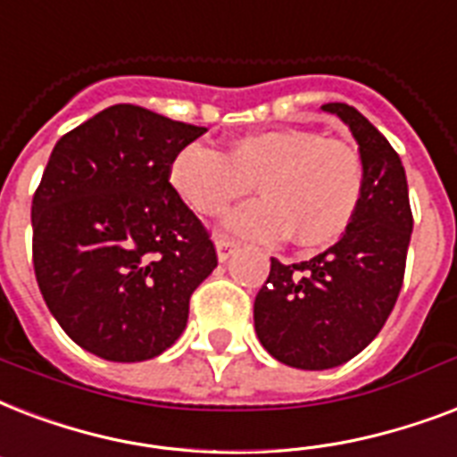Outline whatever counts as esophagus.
I'll return each mask as SVG.
<instances>
[{"mask_svg":"<svg viewBox=\"0 0 457 457\" xmlns=\"http://www.w3.org/2000/svg\"><path fill=\"white\" fill-rule=\"evenodd\" d=\"M236 253V243L228 238H224V236H217V254H219V260L226 262L231 254Z\"/></svg>","mask_w":457,"mask_h":457,"instance_id":"esophagus-1","label":"esophagus"}]
</instances>
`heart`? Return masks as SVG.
I'll return each mask as SVG.
<instances>
[{
	"label": "heart",
	"instance_id": "obj_1",
	"mask_svg": "<svg viewBox=\"0 0 457 457\" xmlns=\"http://www.w3.org/2000/svg\"><path fill=\"white\" fill-rule=\"evenodd\" d=\"M179 195L204 217H217L253 190L264 200L231 212L226 228L240 238L274 243L293 236L320 250L348 231L362 200V159L350 143L320 130L278 129L236 140L228 152L190 143L171 162Z\"/></svg>",
	"mask_w": 457,
	"mask_h": 457
}]
</instances>
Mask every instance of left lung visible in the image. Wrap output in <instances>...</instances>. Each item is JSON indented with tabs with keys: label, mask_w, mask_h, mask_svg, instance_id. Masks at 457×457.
Listing matches in <instances>:
<instances>
[{
	"label": "left lung",
	"mask_w": 457,
	"mask_h": 457,
	"mask_svg": "<svg viewBox=\"0 0 457 457\" xmlns=\"http://www.w3.org/2000/svg\"><path fill=\"white\" fill-rule=\"evenodd\" d=\"M362 159V200L343 238L300 264L271 257L254 298L257 338L278 362L331 370L377 338L394 310L408 257L412 210L398 152L355 107L328 102Z\"/></svg>",
	"instance_id": "8db88e82"
}]
</instances>
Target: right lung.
Here are the masks:
<instances>
[{"label": "right lung", "instance_id": "1", "mask_svg": "<svg viewBox=\"0 0 457 457\" xmlns=\"http://www.w3.org/2000/svg\"><path fill=\"white\" fill-rule=\"evenodd\" d=\"M204 130L114 104L49 154L30 210L35 278L59 327L93 355H162L217 267L210 231L169 180L176 154Z\"/></svg>", "mask_w": 457, "mask_h": 457}]
</instances>
